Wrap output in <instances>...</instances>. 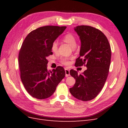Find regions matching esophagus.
<instances>
[{
	"label": "esophagus",
	"instance_id": "esophagus-1",
	"mask_svg": "<svg viewBox=\"0 0 128 128\" xmlns=\"http://www.w3.org/2000/svg\"><path fill=\"white\" fill-rule=\"evenodd\" d=\"M65 73H66V76L68 77L70 75V71H69V69L65 68Z\"/></svg>",
	"mask_w": 128,
	"mask_h": 128
}]
</instances>
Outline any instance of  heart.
<instances>
[{"mask_svg":"<svg viewBox=\"0 0 128 128\" xmlns=\"http://www.w3.org/2000/svg\"><path fill=\"white\" fill-rule=\"evenodd\" d=\"M62 40L66 42V43L68 44L72 48V49L74 50L75 48L76 47V38L74 35H73L72 34H66V35L64 36L62 38ZM58 48V44L57 42L54 41L53 42L52 45V50L54 52H56ZM70 59V58H61L60 59L61 62L65 65H68L70 64V61L69 60Z\"/></svg>","mask_w":128,"mask_h":128,"instance_id":"1","label":"heart"}]
</instances>
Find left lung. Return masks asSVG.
Returning a JSON list of instances; mask_svg holds the SVG:
<instances>
[{
	"label": "left lung",
	"mask_w": 128,
	"mask_h": 128,
	"mask_svg": "<svg viewBox=\"0 0 128 128\" xmlns=\"http://www.w3.org/2000/svg\"><path fill=\"white\" fill-rule=\"evenodd\" d=\"M74 30L81 42L80 56L75 65H84L87 69L80 75L77 71H70L76 82L69 91L76 99L89 101L97 96L107 80L111 59L110 46L104 33L94 27L78 26Z\"/></svg>",
	"instance_id": "8db88e82"
}]
</instances>
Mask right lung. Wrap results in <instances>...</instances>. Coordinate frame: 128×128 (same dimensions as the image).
<instances>
[{"mask_svg": "<svg viewBox=\"0 0 128 128\" xmlns=\"http://www.w3.org/2000/svg\"><path fill=\"white\" fill-rule=\"evenodd\" d=\"M66 26H46L31 32L26 37L18 54L22 82L32 97L44 99L51 96L65 76L62 67L51 72L47 69L46 58L53 54V42Z\"/></svg>", "mask_w": 128, "mask_h": 128, "instance_id": "right-lung-1", "label": "right lung"}]
</instances>
